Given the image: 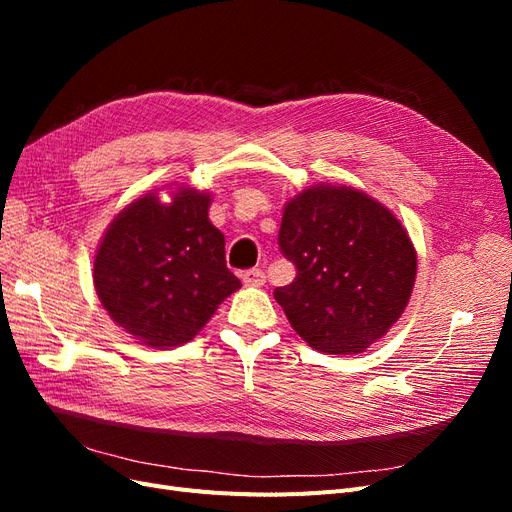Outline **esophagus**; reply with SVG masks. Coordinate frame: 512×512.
Segmentation results:
<instances>
[{
	"mask_svg": "<svg viewBox=\"0 0 512 512\" xmlns=\"http://www.w3.org/2000/svg\"><path fill=\"white\" fill-rule=\"evenodd\" d=\"M265 282H267L265 271L250 269V271L243 273V284H245V286H262Z\"/></svg>",
	"mask_w": 512,
	"mask_h": 512,
	"instance_id": "obj_1",
	"label": "esophagus"
}]
</instances>
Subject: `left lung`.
<instances>
[{
    "label": "left lung",
    "instance_id": "left-lung-1",
    "mask_svg": "<svg viewBox=\"0 0 512 512\" xmlns=\"http://www.w3.org/2000/svg\"><path fill=\"white\" fill-rule=\"evenodd\" d=\"M280 250L297 267L275 288L292 329L318 352L354 354L404 314L416 252L395 215L346 185H314L284 209Z\"/></svg>",
    "mask_w": 512,
    "mask_h": 512
}]
</instances>
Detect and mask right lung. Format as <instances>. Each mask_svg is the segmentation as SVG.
Returning a JSON list of instances; mask_svg holds the SVG:
<instances>
[{
	"label": "right lung",
	"mask_w": 512,
	"mask_h": 512,
	"mask_svg": "<svg viewBox=\"0 0 512 512\" xmlns=\"http://www.w3.org/2000/svg\"><path fill=\"white\" fill-rule=\"evenodd\" d=\"M211 196L179 188L170 203L136 198L108 226L94 260L102 307L151 348L190 342L241 288L226 267L224 235L209 222Z\"/></svg>",
	"instance_id": "add662e5"
}]
</instances>
